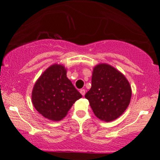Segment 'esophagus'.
<instances>
[{
	"mask_svg": "<svg viewBox=\"0 0 160 160\" xmlns=\"http://www.w3.org/2000/svg\"><path fill=\"white\" fill-rule=\"evenodd\" d=\"M80 92L81 93V95H82V96H84V95H85V93H86V90L84 89H82L80 90Z\"/></svg>",
	"mask_w": 160,
	"mask_h": 160,
	"instance_id": "1",
	"label": "esophagus"
}]
</instances>
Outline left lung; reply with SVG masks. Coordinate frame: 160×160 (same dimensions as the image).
I'll use <instances>...</instances> for the list:
<instances>
[{"label": "left lung", "mask_w": 160, "mask_h": 160, "mask_svg": "<svg viewBox=\"0 0 160 160\" xmlns=\"http://www.w3.org/2000/svg\"><path fill=\"white\" fill-rule=\"evenodd\" d=\"M132 89L128 80L108 64L93 68L92 87L85 95L95 115L104 122L120 117L130 103Z\"/></svg>", "instance_id": "8db88e82"}]
</instances>
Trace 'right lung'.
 <instances>
[{"instance_id":"1","label":"right lung","mask_w":160,"mask_h":160,"mask_svg":"<svg viewBox=\"0 0 160 160\" xmlns=\"http://www.w3.org/2000/svg\"><path fill=\"white\" fill-rule=\"evenodd\" d=\"M66 74L65 66L54 64L41 74L33 88V105L49 120H62L74 102L82 97Z\"/></svg>"}]
</instances>
